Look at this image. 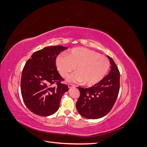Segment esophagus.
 Masks as SVG:
<instances>
[{"mask_svg": "<svg viewBox=\"0 0 147 147\" xmlns=\"http://www.w3.org/2000/svg\"><path fill=\"white\" fill-rule=\"evenodd\" d=\"M68 86H69V88H75V87H76V86H75L74 84H72V83H69V84H68Z\"/></svg>", "mask_w": 147, "mask_h": 147, "instance_id": "obj_1", "label": "esophagus"}]
</instances>
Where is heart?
I'll use <instances>...</instances> for the list:
<instances>
[{"mask_svg": "<svg viewBox=\"0 0 147 147\" xmlns=\"http://www.w3.org/2000/svg\"><path fill=\"white\" fill-rule=\"evenodd\" d=\"M57 69L62 77L68 78L75 69L77 74L73 79L88 86L100 82L107 73L110 61L98 53L84 48H77L66 55H61L56 61Z\"/></svg>", "mask_w": 147, "mask_h": 147, "instance_id": "1", "label": "heart"}]
</instances>
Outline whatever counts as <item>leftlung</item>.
<instances>
[{
	"instance_id": "obj_1",
	"label": "left lung",
	"mask_w": 147,
	"mask_h": 147,
	"mask_svg": "<svg viewBox=\"0 0 147 147\" xmlns=\"http://www.w3.org/2000/svg\"><path fill=\"white\" fill-rule=\"evenodd\" d=\"M111 70L95 85L88 88L78 87L80 92L76 108L82 116L88 119L104 117L112 110L119 91L120 73L112 57L108 56Z\"/></svg>"
}]
</instances>
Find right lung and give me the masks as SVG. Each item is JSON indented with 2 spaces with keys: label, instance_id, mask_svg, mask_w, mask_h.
Masks as SVG:
<instances>
[{
  "label": "right lung",
  "instance_id": "obj_1",
  "mask_svg": "<svg viewBox=\"0 0 147 147\" xmlns=\"http://www.w3.org/2000/svg\"><path fill=\"white\" fill-rule=\"evenodd\" d=\"M66 49L50 46L35 51L23 69L22 97L28 109L39 116H50L57 112L62 96L69 90L56 67L57 56Z\"/></svg>",
  "mask_w": 147,
  "mask_h": 147
}]
</instances>
